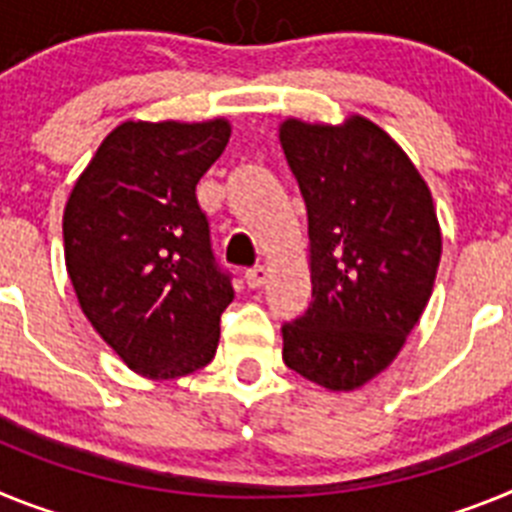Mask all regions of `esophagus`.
<instances>
[{
    "instance_id": "esophagus-1",
    "label": "esophagus",
    "mask_w": 512,
    "mask_h": 512,
    "mask_svg": "<svg viewBox=\"0 0 512 512\" xmlns=\"http://www.w3.org/2000/svg\"><path fill=\"white\" fill-rule=\"evenodd\" d=\"M244 281H247V286H250V288L265 286V281H268V268H265V265L250 268L247 273H244Z\"/></svg>"
}]
</instances>
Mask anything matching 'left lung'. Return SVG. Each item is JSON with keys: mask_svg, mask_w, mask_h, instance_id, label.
Wrapping results in <instances>:
<instances>
[{"mask_svg": "<svg viewBox=\"0 0 512 512\" xmlns=\"http://www.w3.org/2000/svg\"><path fill=\"white\" fill-rule=\"evenodd\" d=\"M309 213L311 306L283 327V361L327 391H355L402 353L435 286L433 195L402 146L358 113L278 126Z\"/></svg>", "mask_w": 512, "mask_h": 512, "instance_id": "left-lung-1", "label": "left lung"}]
</instances>
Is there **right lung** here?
<instances>
[{"label":"right lung","mask_w":512,"mask_h":512,"mask_svg":"<svg viewBox=\"0 0 512 512\" xmlns=\"http://www.w3.org/2000/svg\"><path fill=\"white\" fill-rule=\"evenodd\" d=\"M231 136L208 121H123L64 208V260L84 317L131 371L170 381L211 363L234 299L213 265L195 185Z\"/></svg>","instance_id":"right-lung-1"}]
</instances>
